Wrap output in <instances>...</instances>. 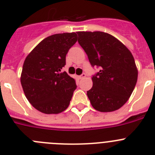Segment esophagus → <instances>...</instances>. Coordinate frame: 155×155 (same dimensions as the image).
<instances>
[{"instance_id":"1","label":"esophagus","mask_w":155,"mask_h":155,"mask_svg":"<svg viewBox=\"0 0 155 155\" xmlns=\"http://www.w3.org/2000/svg\"><path fill=\"white\" fill-rule=\"evenodd\" d=\"M85 77H86V74L84 73V74H82L81 75H80L78 78H79V79H82V78H85Z\"/></svg>"}]
</instances>
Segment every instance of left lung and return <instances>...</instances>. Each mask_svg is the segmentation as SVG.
I'll return each mask as SVG.
<instances>
[{"label": "left lung", "instance_id": "8db88e82", "mask_svg": "<svg viewBox=\"0 0 155 155\" xmlns=\"http://www.w3.org/2000/svg\"><path fill=\"white\" fill-rule=\"evenodd\" d=\"M78 42L91 66L100 71L91 78L87 95L94 109L108 113L121 108L130 97L138 71L132 53L116 37L103 31H78Z\"/></svg>", "mask_w": 155, "mask_h": 155}]
</instances>
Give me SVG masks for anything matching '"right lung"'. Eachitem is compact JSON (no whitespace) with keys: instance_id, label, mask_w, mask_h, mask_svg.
I'll return each instance as SVG.
<instances>
[{"instance_id":"obj_1","label":"right lung","mask_w":155,"mask_h":155,"mask_svg":"<svg viewBox=\"0 0 155 155\" xmlns=\"http://www.w3.org/2000/svg\"><path fill=\"white\" fill-rule=\"evenodd\" d=\"M77 40L75 32L52 35L41 41L25 60L21 86L28 102L41 113L58 114L69 106L77 85L61 69Z\"/></svg>"}]
</instances>
